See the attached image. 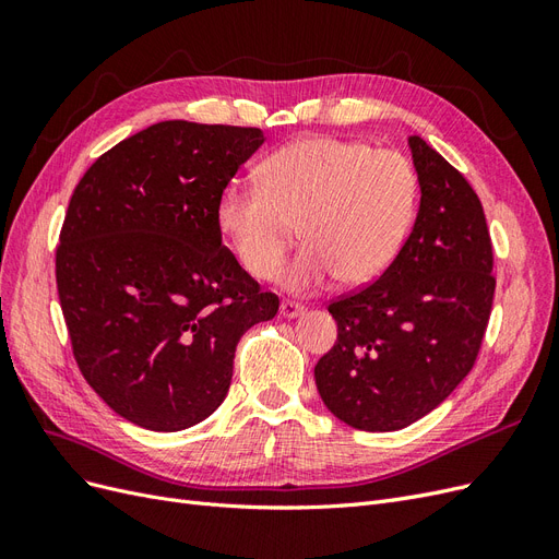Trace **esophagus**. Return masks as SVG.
Wrapping results in <instances>:
<instances>
[{
    "mask_svg": "<svg viewBox=\"0 0 559 559\" xmlns=\"http://www.w3.org/2000/svg\"><path fill=\"white\" fill-rule=\"evenodd\" d=\"M280 312L284 319H294V317H300L302 312H306V306H300V302H296V300H282Z\"/></svg>",
    "mask_w": 559,
    "mask_h": 559,
    "instance_id": "esophagus-1",
    "label": "esophagus"
}]
</instances>
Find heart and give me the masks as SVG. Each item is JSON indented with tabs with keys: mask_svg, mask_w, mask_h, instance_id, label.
Masks as SVG:
<instances>
[{
	"mask_svg": "<svg viewBox=\"0 0 559 559\" xmlns=\"http://www.w3.org/2000/svg\"><path fill=\"white\" fill-rule=\"evenodd\" d=\"M417 205V175L392 148L310 138L280 148L261 183L228 181L216 226L251 277H273L296 238L306 242L280 273L289 292H314L337 277L364 286L392 265Z\"/></svg>",
	"mask_w": 559,
	"mask_h": 559,
	"instance_id": "1",
	"label": "heart"
}]
</instances>
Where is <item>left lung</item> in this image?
Masks as SVG:
<instances>
[{
    "instance_id": "obj_1",
    "label": "left lung",
    "mask_w": 559,
    "mask_h": 559,
    "mask_svg": "<svg viewBox=\"0 0 559 559\" xmlns=\"http://www.w3.org/2000/svg\"><path fill=\"white\" fill-rule=\"evenodd\" d=\"M413 233L380 280L329 302L337 341L314 366L326 408L361 431H399L438 408L476 364L495 298L492 242L471 183L408 138Z\"/></svg>"
}]
</instances>
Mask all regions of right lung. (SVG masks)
<instances>
[{
	"label": "right lung",
	"mask_w": 559,
	"mask_h": 559,
	"mask_svg": "<svg viewBox=\"0 0 559 559\" xmlns=\"http://www.w3.org/2000/svg\"><path fill=\"white\" fill-rule=\"evenodd\" d=\"M265 142L259 128L163 121L118 142L67 207L56 280L83 378L148 431H181L224 403L235 347L273 319L216 226V198Z\"/></svg>",
	"instance_id": "right-lung-1"
}]
</instances>
